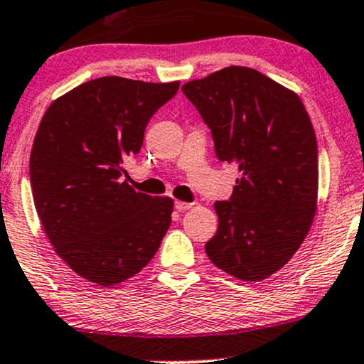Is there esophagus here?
I'll list each match as a JSON object with an SVG mask.
<instances>
[{"label":"esophagus","instance_id":"obj_1","mask_svg":"<svg viewBox=\"0 0 364 364\" xmlns=\"http://www.w3.org/2000/svg\"><path fill=\"white\" fill-rule=\"evenodd\" d=\"M191 207H193V203L181 202V200H176V202H174V208H176L178 212H185V210H188V208H191Z\"/></svg>","mask_w":364,"mask_h":364}]
</instances>
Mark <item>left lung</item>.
<instances>
[{"label": "left lung", "mask_w": 364, "mask_h": 364, "mask_svg": "<svg viewBox=\"0 0 364 364\" xmlns=\"http://www.w3.org/2000/svg\"><path fill=\"white\" fill-rule=\"evenodd\" d=\"M212 132L219 161L240 173L205 253L225 274L263 281L281 270L310 231L318 196V147L301 99L246 66L181 87Z\"/></svg>", "instance_id": "8db88e82"}]
</instances>
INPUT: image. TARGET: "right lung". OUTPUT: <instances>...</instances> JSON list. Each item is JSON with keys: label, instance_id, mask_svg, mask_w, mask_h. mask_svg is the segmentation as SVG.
<instances>
[{"label": "right lung", "instance_id": "right-lung-1", "mask_svg": "<svg viewBox=\"0 0 364 364\" xmlns=\"http://www.w3.org/2000/svg\"><path fill=\"white\" fill-rule=\"evenodd\" d=\"M179 82L101 77L58 97L41 119L31 152L34 205L46 236L87 281L114 286L152 260L168 232L173 198L123 181L147 123Z\"/></svg>", "mask_w": 364, "mask_h": 364}]
</instances>
